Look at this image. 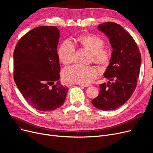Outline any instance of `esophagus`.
I'll return each mask as SVG.
<instances>
[{"label":"esophagus","instance_id":"34e87169","mask_svg":"<svg viewBox=\"0 0 153 153\" xmlns=\"http://www.w3.org/2000/svg\"><path fill=\"white\" fill-rule=\"evenodd\" d=\"M79 85H81V87H88L91 86V84H79Z\"/></svg>","mask_w":153,"mask_h":153}]
</instances>
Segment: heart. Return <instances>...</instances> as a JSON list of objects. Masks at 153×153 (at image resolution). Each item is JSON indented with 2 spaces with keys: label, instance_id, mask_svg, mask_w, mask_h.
Returning <instances> with one entry per match:
<instances>
[{
  "label": "heart",
  "instance_id": "obj_1",
  "mask_svg": "<svg viewBox=\"0 0 153 153\" xmlns=\"http://www.w3.org/2000/svg\"><path fill=\"white\" fill-rule=\"evenodd\" d=\"M80 43L92 53V59L95 63L105 65L110 59V52L103 49V40L96 36L87 35L80 39ZM75 47L70 40L64 41L58 50V57L64 64L71 63L74 58ZM97 69L92 66H83L74 64L66 68L62 71V76L64 80L76 84H84L92 81L98 76Z\"/></svg>",
  "mask_w": 153,
  "mask_h": 153
}]
</instances>
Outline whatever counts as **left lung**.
<instances>
[{"instance_id":"1","label":"left lung","mask_w":153,"mask_h":153,"mask_svg":"<svg viewBox=\"0 0 153 153\" xmlns=\"http://www.w3.org/2000/svg\"><path fill=\"white\" fill-rule=\"evenodd\" d=\"M97 29L108 38L113 50L103 76L114 82L100 84L99 94L92 103L100 110H113L123 105L134 91L141 56L134 39L118 24L103 23Z\"/></svg>"}]
</instances>
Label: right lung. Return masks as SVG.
<instances>
[{"instance_id": "right-lung-1", "label": "right lung", "mask_w": 153, "mask_h": 153, "mask_svg": "<svg viewBox=\"0 0 153 153\" xmlns=\"http://www.w3.org/2000/svg\"><path fill=\"white\" fill-rule=\"evenodd\" d=\"M59 37L57 27H38L21 38L13 52L16 85L27 102L40 111L60 107L68 91L59 81Z\"/></svg>"}]
</instances>
